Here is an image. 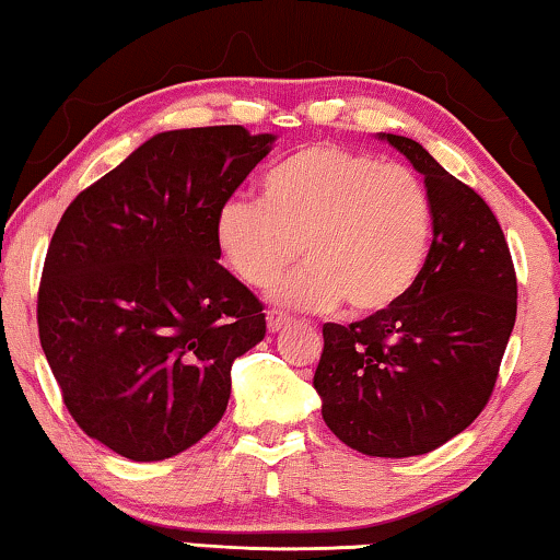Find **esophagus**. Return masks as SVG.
<instances>
[{
  "label": "esophagus",
  "instance_id": "obj_1",
  "mask_svg": "<svg viewBox=\"0 0 560 560\" xmlns=\"http://www.w3.org/2000/svg\"><path fill=\"white\" fill-rule=\"evenodd\" d=\"M290 323V315L288 313H282V311H267V328L272 330H280L282 326H288Z\"/></svg>",
  "mask_w": 560,
  "mask_h": 560
}]
</instances>
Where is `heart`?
Here are the masks:
<instances>
[{
  "label": "heart",
  "mask_w": 560,
  "mask_h": 560,
  "mask_svg": "<svg viewBox=\"0 0 560 560\" xmlns=\"http://www.w3.org/2000/svg\"><path fill=\"white\" fill-rule=\"evenodd\" d=\"M432 209L407 166L381 164L338 143H313L267 168L260 201L232 199L220 209L214 240L242 282L275 285V298L303 311L343 303L376 315L415 288L427 260Z\"/></svg>",
  "instance_id": "b5f03b06"
}]
</instances>
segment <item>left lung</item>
Here are the masks:
<instances>
[{"label":"left lung","mask_w":560,"mask_h":560,"mask_svg":"<svg viewBox=\"0 0 560 560\" xmlns=\"http://www.w3.org/2000/svg\"><path fill=\"white\" fill-rule=\"evenodd\" d=\"M424 176L432 247L415 288L351 326L326 323L313 386L323 419L369 457L427 455L488 407L517 313L505 234L472 186L407 136L381 133Z\"/></svg>","instance_id":"left-lung-1"}]
</instances>
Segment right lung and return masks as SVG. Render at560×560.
<instances>
[{"instance_id": "obj_1", "label": "right lung", "mask_w": 560, "mask_h": 560, "mask_svg": "<svg viewBox=\"0 0 560 560\" xmlns=\"http://www.w3.org/2000/svg\"><path fill=\"white\" fill-rule=\"evenodd\" d=\"M242 126L156 133L80 191L47 247L39 343L70 417L120 457L179 455L220 424L265 313L217 262L220 209L270 153Z\"/></svg>"}]
</instances>
